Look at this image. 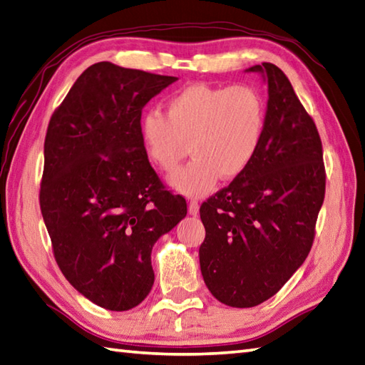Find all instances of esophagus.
<instances>
[{
  "instance_id": "obj_1",
  "label": "esophagus",
  "mask_w": 365,
  "mask_h": 365,
  "mask_svg": "<svg viewBox=\"0 0 365 365\" xmlns=\"http://www.w3.org/2000/svg\"><path fill=\"white\" fill-rule=\"evenodd\" d=\"M198 212H200V205H198V201L197 200H190L189 201V214L190 215H198Z\"/></svg>"
}]
</instances>
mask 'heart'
<instances>
[{"label":"heart","instance_id":"b5f03b06","mask_svg":"<svg viewBox=\"0 0 365 365\" xmlns=\"http://www.w3.org/2000/svg\"><path fill=\"white\" fill-rule=\"evenodd\" d=\"M267 120L262 93L251 86L190 84L159 109L140 118V137L153 164L170 172L187 153L193 159L168 176L170 187L185 197H201L218 180H234L261 147Z\"/></svg>","mask_w":365,"mask_h":365}]
</instances>
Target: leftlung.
<instances>
[{
    "label": "left lung",
    "mask_w": 365,
    "mask_h": 365,
    "mask_svg": "<svg viewBox=\"0 0 365 365\" xmlns=\"http://www.w3.org/2000/svg\"><path fill=\"white\" fill-rule=\"evenodd\" d=\"M247 71L261 73L269 87L261 147L200 207L201 274L210 294L231 307L264 303L302 267L325 198L320 135L290 81L270 62Z\"/></svg>",
    "instance_id": "8db88e82"
}]
</instances>
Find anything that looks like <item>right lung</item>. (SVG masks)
Returning a JSON list of instances; mask_svg holds the SVG:
<instances>
[{"instance_id": "1", "label": "right lung", "mask_w": 365, "mask_h": 365, "mask_svg": "<svg viewBox=\"0 0 365 365\" xmlns=\"http://www.w3.org/2000/svg\"><path fill=\"white\" fill-rule=\"evenodd\" d=\"M175 81L93 63L48 125L40 209L56 262L104 309L143 302L155 282L153 247L187 214L185 200L164 190L140 137L145 104Z\"/></svg>"}]
</instances>
